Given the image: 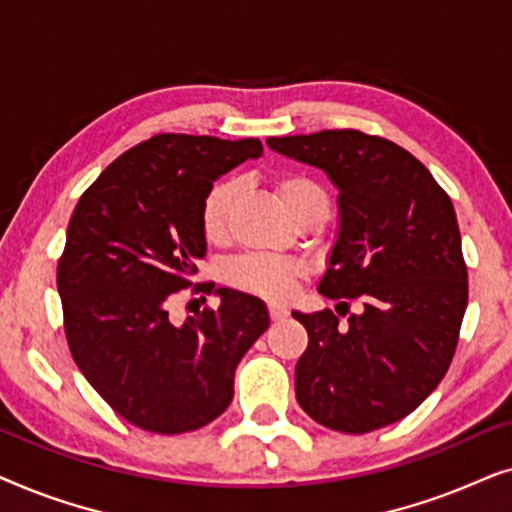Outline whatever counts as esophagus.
<instances>
[{"mask_svg":"<svg viewBox=\"0 0 512 512\" xmlns=\"http://www.w3.org/2000/svg\"><path fill=\"white\" fill-rule=\"evenodd\" d=\"M268 314H270L272 321H279V319L289 317V310H286L284 305H268Z\"/></svg>","mask_w":512,"mask_h":512,"instance_id":"1","label":"esophagus"}]
</instances>
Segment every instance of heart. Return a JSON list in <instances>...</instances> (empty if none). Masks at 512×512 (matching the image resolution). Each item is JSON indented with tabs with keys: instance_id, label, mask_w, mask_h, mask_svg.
<instances>
[{
	"instance_id": "heart-1",
	"label": "heart",
	"mask_w": 512,
	"mask_h": 512,
	"mask_svg": "<svg viewBox=\"0 0 512 512\" xmlns=\"http://www.w3.org/2000/svg\"><path fill=\"white\" fill-rule=\"evenodd\" d=\"M275 195L298 223L310 219H324L331 209L328 193L319 181L300 172L279 174L272 181ZM237 184L230 179L216 181L209 188L200 209V228L207 242L221 244L228 235V221L233 212ZM303 277V265L296 258L272 256V254H247L235 258L226 268V282L237 291L254 293V296L279 300L286 298Z\"/></svg>"
}]
</instances>
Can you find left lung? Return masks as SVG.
I'll return each mask as SVG.
<instances>
[{
    "label": "left lung",
    "instance_id": "left-lung-1",
    "mask_svg": "<svg viewBox=\"0 0 512 512\" xmlns=\"http://www.w3.org/2000/svg\"><path fill=\"white\" fill-rule=\"evenodd\" d=\"M338 186L340 233L319 291L363 312H293L307 331L296 398L314 422L368 433L408 417L450 368L468 305V270L450 195L389 139L361 130L270 137Z\"/></svg>",
    "mask_w": 512,
    "mask_h": 512
}]
</instances>
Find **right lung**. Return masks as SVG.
Listing matches in <instances>:
<instances>
[{"instance_id":"add662e5","label":"right lung","mask_w":512,"mask_h":512,"mask_svg":"<svg viewBox=\"0 0 512 512\" xmlns=\"http://www.w3.org/2000/svg\"><path fill=\"white\" fill-rule=\"evenodd\" d=\"M261 153L254 137L160 132L118 156L74 207L58 261L69 352L139 429L177 436L214 422L233 401L237 363L270 324L261 300L233 289L216 291V310L170 321L172 298L207 254L202 200L216 177Z\"/></svg>"}]
</instances>
